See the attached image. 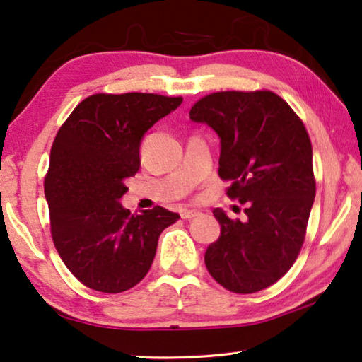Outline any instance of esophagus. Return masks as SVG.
<instances>
[{
	"label": "esophagus",
	"mask_w": 362,
	"mask_h": 362,
	"mask_svg": "<svg viewBox=\"0 0 362 362\" xmlns=\"http://www.w3.org/2000/svg\"><path fill=\"white\" fill-rule=\"evenodd\" d=\"M197 216H199L197 211H182V214H181V217L185 220H191V218L197 217Z\"/></svg>",
	"instance_id": "1"
}]
</instances>
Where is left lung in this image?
<instances>
[{"instance_id":"left-lung-1","label":"left lung","mask_w":362,"mask_h":362,"mask_svg":"<svg viewBox=\"0 0 362 362\" xmlns=\"http://www.w3.org/2000/svg\"><path fill=\"white\" fill-rule=\"evenodd\" d=\"M189 117L218 135V176L232 181L228 197L246 206L243 220L214 211L220 237L204 256L207 271L237 294L263 291L291 269L305 238L315 199L307 130L271 91L209 94Z\"/></svg>"}]
</instances>
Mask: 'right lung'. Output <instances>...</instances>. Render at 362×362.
<instances>
[{"instance_id":"obj_1","label":"right lung","mask_w":362,"mask_h":362,"mask_svg":"<svg viewBox=\"0 0 362 362\" xmlns=\"http://www.w3.org/2000/svg\"><path fill=\"white\" fill-rule=\"evenodd\" d=\"M182 98L93 94L62 125L50 150L45 197L62 261L90 289L117 294L137 286L153 263L161 232L180 216L156 206L132 216L120 199L140 168L148 129Z\"/></svg>"}]
</instances>
